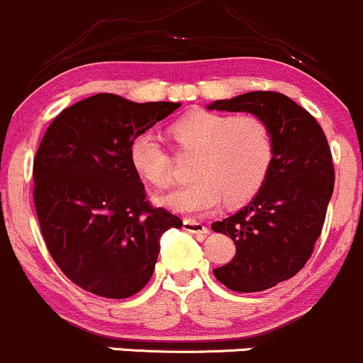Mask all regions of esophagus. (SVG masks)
I'll return each instance as SVG.
<instances>
[{"label":"esophagus","instance_id":"esophagus-1","mask_svg":"<svg viewBox=\"0 0 363 363\" xmlns=\"http://www.w3.org/2000/svg\"><path fill=\"white\" fill-rule=\"evenodd\" d=\"M182 229L191 233V235H208L209 233V229L206 228L204 223L197 222V220H189V218H186L184 222H182Z\"/></svg>","mask_w":363,"mask_h":363}]
</instances>
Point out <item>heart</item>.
Here are the masks:
<instances>
[{"label": "heart", "mask_w": 363, "mask_h": 363, "mask_svg": "<svg viewBox=\"0 0 363 363\" xmlns=\"http://www.w3.org/2000/svg\"><path fill=\"white\" fill-rule=\"evenodd\" d=\"M181 150L197 152L191 184L157 197V202L179 215L204 216L216 211L223 199L240 204L252 199L265 184L274 162V135L258 116L197 113L172 127ZM128 161L148 184L164 188L172 179V159L154 130L135 135Z\"/></svg>", "instance_id": "heart-1"}]
</instances>
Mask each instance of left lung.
Returning a JSON list of instances; mask_svg holds the SVG:
<instances>
[{"mask_svg":"<svg viewBox=\"0 0 363 363\" xmlns=\"http://www.w3.org/2000/svg\"><path fill=\"white\" fill-rule=\"evenodd\" d=\"M208 111L249 113L270 127L274 162L256 197L235 215L213 222L229 235L235 258L213 270L233 292H262L296 276L313 252L333 195L335 170L323 128L301 105L274 91L215 100Z\"/></svg>","mask_w":363,"mask_h":363,"instance_id":"obj_1","label":"left lung"}]
</instances>
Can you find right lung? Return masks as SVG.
I'll list each match as a JSON object with an SVG mask.
<instances>
[{"mask_svg": "<svg viewBox=\"0 0 363 363\" xmlns=\"http://www.w3.org/2000/svg\"><path fill=\"white\" fill-rule=\"evenodd\" d=\"M181 104L100 93L64 109L33 159V202L59 269L109 299L140 292L155 269L161 236L182 220L145 201L128 161L130 141Z\"/></svg>", "mask_w": 363, "mask_h": 363, "instance_id": "obj_1", "label": "right lung"}]
</instances>
